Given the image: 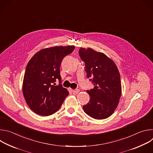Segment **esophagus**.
I'll use <instances>...</instances> for the list:
<instances>
[{"label":"esophagus","mask_w":153,"mask_h":153,"mask_svg":"<svg viewBox=\"0 0 153 153\" xmlns=\"http://www.w3.org/2000/svg\"><path fill=\"white\" fill-rule=\"evenodd\" d=\"M79 91H80V90L79 89H76V90H73V94H77L78 93H79Z\"/></svg>","instance_id":"1"}]
</instances>
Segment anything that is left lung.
Instances as JSON below:
<instances>
[{"mask_svg": "<svg viewBox=\"0 0 153 153\" xmlns=\"http://www.w3.org/2000/svg\"><path fill=\"white\" fill-rule=\"evenodd\" d=\"M79 54L85 62L86 77L94 86L86 90L90 99L83 105V110L96 119L108 118L117 108L122 93L119 70L115 63L102 53L80 48Z\"/></svg>", "mask_w": 153, "mask_h": 153, "instance_id": "8db88e82", "label": "left lung"}]
</instances>
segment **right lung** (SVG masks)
Masks as SVG:
<instances>
[{"label": "right lung", "instance_id": "right-lung-1", "mask_svg": "<svg viewBox=\"0 0 153 153\" xmlns=\"http://www.w3.org/2000/svg\"><path fill=\"white\" fill-rule=\"evenodd\" d=\"M74 46L54 47L36 53L27 64L22 91L25 101L35 113L47 116L56 113L69 93L61 83L60 66ZM58 79L59 84L55 82Z\"/></svg>", "mask_w": 153, "mask_h": 153}]
</instances>
